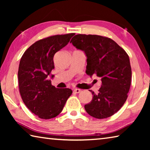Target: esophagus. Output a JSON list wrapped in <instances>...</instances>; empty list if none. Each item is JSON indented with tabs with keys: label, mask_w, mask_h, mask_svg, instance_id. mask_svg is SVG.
<instances>
[{
	"label": "esophagus",
	"mask_w": 150,
	"mask_h": 150,
	"mask_svg": "<svg viewBox=\"0 0 150 150\" xmlns=\"http://www.w3.org/2000/svg\"><path fill=\"white\" fill-rule=\"evenodd\" d=\"M81 91V90L79 89V88H75V89L73 90V92L75 93H79Z\"/></svg>",
	"instance_id": "34e87169"
}]
</instances>
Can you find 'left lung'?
I'll return each instance as SVG.
<instances>
[{
    "label": "left lung",
    "instance_id": "left-lung-1",
    "mask_svg": "<svg viewBox=\"0 0 150 150\" xmlns=\"http://www.w3.org/2000/svg\"><path fill=\"white\" fill-rule=\"evenodd\" d=\"M71 43L84 51L87 56L86 73L101 78L98 93H92L91 102L85 105L88 115L106 118L120 110L128 98L132 69L128 55L110 38L98 35H75Z\"/></svg>",
    "mask_w": 150,
    "mask_h": 150
}]
</instances>
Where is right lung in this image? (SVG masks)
<instances>
[{
    "mask_svg": "<svg viewBox=\"0 0 150 150\" xmlns=\"http://www.w3.org/2000/svg\"><path fill=\"white\" fill-rule=\"evenodd\" d=\"M74 35H55L40 40L25 51L20 59L18 72L20 95L27 108L40 118L59 115L73 93L70 88L55 87L47 76L54 69L55 54Z\"/></svg>",
    "mask_w": 150,
    "mask_h": 150,
    "instance_id": "1",
    "label": "right lung"
}]
</instances>
